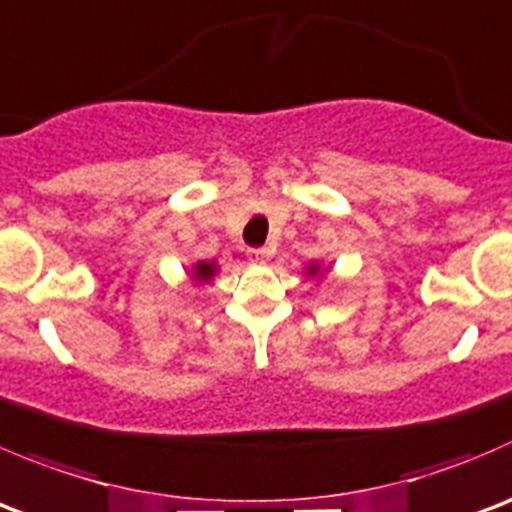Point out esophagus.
<instances>
[{
    "label": "esophagus",
    "instance_id": "1",
    "mask_svg": "<svg viewBox=\"0 0 512 512\" xmlns=\"http://www.w3.org/2000/svg\"><path fill=\"white\" fill-rule=\"evenodd\" d=\"M267 257H270V250H267V247H250V250H247V260L250 262H265Z\"/></svg>",
    "mask_w": 512,
    "mask_h": 512
}]
</instances>
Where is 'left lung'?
Listing matches in <instances>:
<instances>
[{
	"instance_id": "1",
	"label": "left lung",
	"mask_w": 512,
	"mask_h": 512,
	"mask_svg": "<svg viewBox=\"0 0 512 512\" xmlns=\"http://www.w3.org/2000/svg\"><path fill=\"white\" fill-rule=\"evenodd\" d=\"M307 277H317V275H322V265L320 262H310V265H307V272H305Z\"/></svg>"
}]
</instances>
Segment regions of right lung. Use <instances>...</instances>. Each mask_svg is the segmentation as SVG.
Returning a JSON list of instances; mask_svg holds the SVG:
<instances>
[{
    "label": "right lung",
    "mask_w": 512,
    "mask_h": 512,
    "mask_svg": "<svg viewBox=\"0 0 512 512\" xmlns=\"http://www.w3.org/2000/svg\"><path fill=\"white\" fill-rule=\"evenodd\" d=\"M215 275H217V262L200 260L197 265H192V280H195L197 285H205V282H210Z\"/></svg>",
    "instance_id": "1"
}]
</instances>
